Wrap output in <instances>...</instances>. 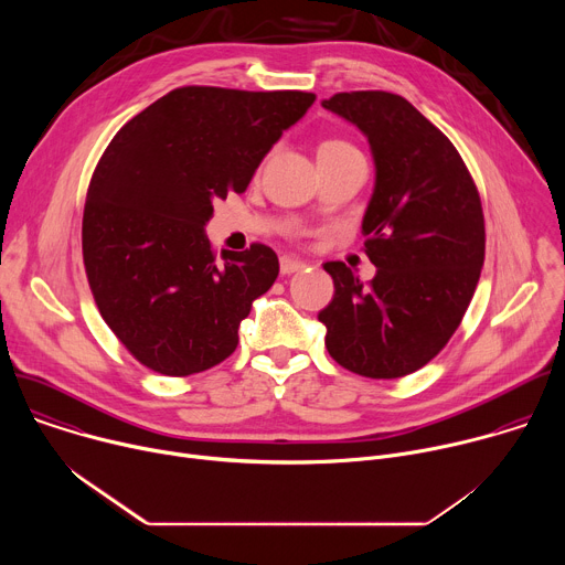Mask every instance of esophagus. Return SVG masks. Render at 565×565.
Instances as JSON below:
<instances>
[{
    "mask_svg": "<svg viewBox=\"0 0 565 565\" xmlns=\"http://www.w3.org/2000/svg\"><path fill=\"white\" fill-rule=\"evenodd\" d=\"M279 268H281V275H292V273L303 270V268H306V264H303V262H299V259H295V257H281Z\"/></svg>",
    "mask_w": 565,
    "mask_h": 565,
    "instance_id": "34e87169",
    "label": "esophagus"
}]
</instances>
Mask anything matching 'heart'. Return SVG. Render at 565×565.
I'll return each instance as SVG.
<instances>
[{
    "label": "heart",
    "instance_id": "1",
    "mask_svg": "<svg viewBox=\"0 0 565 565\" xmlns=\"http://www.w3.org/2000/svg\"><path fill=\"white\" fill-rule=\"evenodd\" d=\"M351 149H355V147L349 145V142H344V140L331 138V140H324V142H321V145L317 147V156H324V153H342V151H351Z\"/></svg>",
    "mask_w": 565,
    "mask_h": 565
}]
</instances>
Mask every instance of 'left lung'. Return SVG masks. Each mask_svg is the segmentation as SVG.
<instances>
[{"instance_id":"8db88e82","label":"left lung","mask_w":565,"mask_h":565,"mask_svg":"<svg viewBox=\"0 0 565 565\" xmlns=\"http://www.w3.org/2000/svg\"><path fill=\"white\" fill-rule=\"evenodd\" d=\"M321 107L369 140L375 188L362 218L364 284L324 264L335 295L319 310L331 358L364 377L393 380L434 360L460 327L486 262V218L451 140L388 92L335 94Z\"/></svg>"}]
</instances>
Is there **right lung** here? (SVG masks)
I'll list each match as a JSON object with an SVG mask.
<instances>
[{
	"label": "right lung",
	"mask_w": 565,
	"mask_h": 565,
	"mask_svg": "<svg viewBox=\"0 0 565 565\" xmlns=\"http://www.w3.org/2000/svg\"><path fill=\"white\" fill-rule=\"evenodd\" d=\"M312 103L306 92L181 87L111 138L87 192L83 257L107 327L147 369L185 377L234 353L279 259L264 244L216 257L205 223Z\"/></svg>",
	"instance_id": "1"
}]
</instances>
